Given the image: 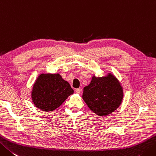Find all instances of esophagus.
Wrapping results in <instances>:
<instances>
[{
  "mask_svg": "<svg viewBox=\"0 0 156 156\" xmlns=\"http://www.w3.org/2000/svg\"><path fill=\"white\" fill-rule=\"evenodd\" d=\"M75 92L77 94H80L81 93V89L80 88H76V89L75 90Z\"/></svg>",
  "mask_w": 156,
  "mask_h": 156,
  "instance_id": "34e87169",
  "label": "esophagus"
}]
</instances>
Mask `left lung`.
I'll list each match as a JSON object with an SVG mask.
<instances>
[{
  "instance_id": "1",
  "label": "left lung",
  "mask_w": 156,
  "mask_h": 156,
  "mask_svg": "<svg viewBox=\"0 0 156 156\" xmlns=\"http://www.w3.org/2000/svg\"><path fill=\"white\" fill-rule=\"evenodd\" d=\"M123 98L121 82L111 72L102 77L93 75L90 83L84 88L82 94L84 102L98 116H105L116 110Z\"/></svg>"
}]
</instances>
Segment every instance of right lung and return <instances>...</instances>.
Instances as JSON below:
<instances>
[{"instance_id":"right-lung-1","label":"right lung","mask_w":156,"mask_h":156,"mask_svg":"<svg viewBox=\"0 0 156 156\" xmlns=\"http://www.w3.org/2000/svg\"><path fill=\"white\" fill-rule=\"evenodd\" d=\"M74 93L68 82L59 73H41L33 84L31 99L35 107L43 112H52Z\"/></svg>"}]
</instances>
